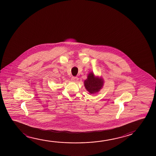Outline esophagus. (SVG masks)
<instances>
[{"label":"esophagus","instance_id":"1","mask_svg":"<svg viewBox=\"0 0 156 156\" xmlns=\"http://www.w3.org/2000/svg\"><path fill=\"white\" fill-rule=\"evenodd\" d=\"M78 79H78V77H72L71 78V80L72 82L76 83V82L78 81Z\"/></svg>","mask_w":156,"mask_h":156}]
</instances>
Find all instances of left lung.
Segmentation results:
<instances>
[{
    "label": "left lung",
    "instance_id": "1",
    "mask_svg": "<svg viewBox=\"0 0 156 156\" xmlns=\"http://www.w3.org/2000/svg\"><path fill=\"white\" fill-rule=\"evenodd\" d=\"M85 89L90 94H94L99 92L104 85L105 81L101 77L95 76L93 72L87 74V79L84 82Z\"/></svg>",
    "mask_w": 156,
    "mask_h": 156
}]
</instances>
